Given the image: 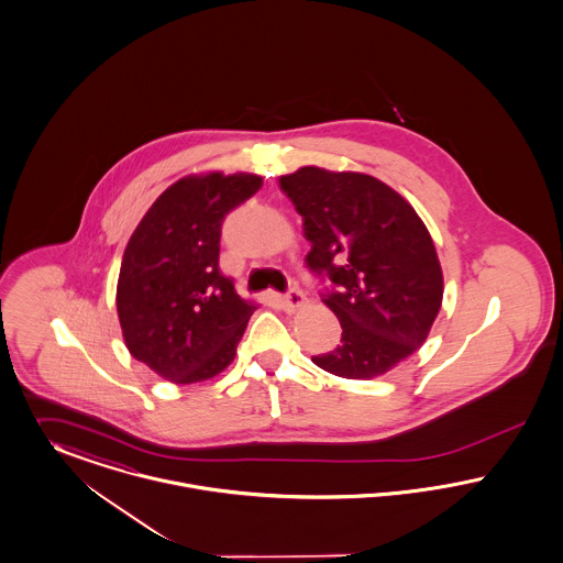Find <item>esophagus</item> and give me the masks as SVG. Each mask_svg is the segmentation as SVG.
<instances>
[{"instance_id": "34e87169", "label": "esophagus", "mask_w": 563, "mask_h": 563, "mask_svg": "<svg viewBox=\"0 0 563 563\" xmlns=\"http://www.w3.org/2000/svg\"><path fill=\"white\" fill-rule=\"evenodd\" d=\"M303 301H306V294H303L299 287H291V289L283 296V306H285L287 312H296L298 308L303 306Z\"/></svg>"}]
</instances>
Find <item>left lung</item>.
I'll use <instances>...</instances> for the list:
<instances>
[{"mask_svg": "<svg viewBox=\"0 0 563 563\" xmlns=\"http://www.w3.org/2000/svg\"><path fill=\"white\" fill-rule=\"evenodd\" d=\"M312 249L306 267L342 338L312 362L342 378H374L410 357L442 303V269L415 208L357 172L299 167L280 178Z\"/></svg>", "mask_w": 563, "mask_h": 563, "instance_id": "left-lung-1", "label": "left lung"}]
</instances>
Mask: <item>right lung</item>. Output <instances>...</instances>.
Masks as SVG:
<instances>
[{"mask_svg": "<svg viewBox=\"0 0 563 563\" xmlns=\"http://www.w3.org/2000/svg\"><path fill=\"white\" fill-rule=\"evenodd\" d=\"M262 176L212 172L174 183L132 233L117 310L133 357L189 385L232 364L255 303L219 269L225 217L255 196Z\"/></svg>", "mask_w": 563, "mask_h": 563, "instance_id": "1", "label": "right lung"}]
</instances>
